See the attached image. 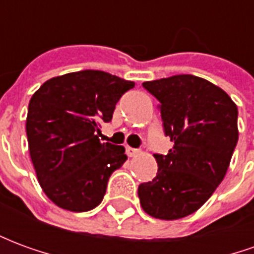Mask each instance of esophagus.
<instances>
[{"label":"esophagus","mask_w":254,"mask_h":254,"mask_svg":"<svg viewBox=\"0 0 254 254\" xmlns=\"http://www.w3.org/2000/svg\"><path fill=\"white\" fill-rule=\"evenodd\" d=\"M140 151L136 148H132V147H127V156H136Z\"/></svg>","instance_id":"esophagus-1"}]
</instances>
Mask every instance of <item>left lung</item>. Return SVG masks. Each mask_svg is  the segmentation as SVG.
I'll use <instances>...</instances> for the list:
<instances>
[{"label":"left lung","instance_id":"1","mask_svg":"<svg viewBox=\"0 0 254 254\" xmlns=\"http://www.w3.org/2000/svg\"><path fill=\"white\" fill-rule=\"evenodd\" d=\"M159 100L167 155H154L158 173L138 187L144 212L176 220L196 212L223 181L238 141V109L223 89L191 74L145 81Z\"/></svg>","mask_w":254,"mask_h":254}]
</instances>
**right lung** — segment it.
<instances>
[{
	"label": "right lung",
	"mask_w": 254,
	"mask_h": 254,
	"mask_svg": "<svg viewBox=\"0 0 254 254\" xmlns=\"http://www.w3.org/2000/svg\"><path fill=\"white\" fill-rule=\"evenodd\" d=\"M133 81L102 70H80L42 84L28 105L25 130L36 178L57 207H98L110 176L127 156L122 145L100 143L102 122Z\"/></svg>",
	"instance_id": "1"
}]
</instances>
